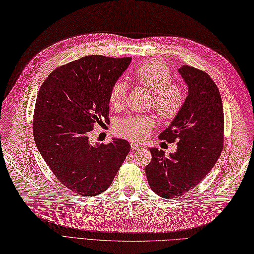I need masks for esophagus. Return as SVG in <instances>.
Segmentation results:
<instances>
[{"label":"esophagus","mask_w":254,"mask_h":254,"mask_svg":"<svg viewBox=\"0 0 254 254\" xmlns=\"http://www.w3.org/2000/svg\"><path fill=\"white\" fill-rule=\"evenodd\" d=\"M130 146H132V149H133V150H138V149H140V145L137 144V143H134V142H132V144H130Z\"/></svg>","instance_id":"1"}]
</instances>
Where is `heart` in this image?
Returning <instances> with one entry per match:
<instances>
[{
	"label": "heart",
	"instance_id": "b5f03b06",
	"mask_svg": "<svg viewBox=\"0 0 254 254\" xmlns=\"http://www.w3.org/2000/svg\"><path fill=\"white\" fill-rule=\"evenodd\" d=\"M133 77L139 85L152 92L150 108L155 109L163 119H174L182 112L186 103L185 88L172 81L168 65L159 60L146 61L135 68ZM127 99V84L122 80L114 82L109 92V101L113 108L124 106ZM157 125L154 114L128 115L121 119L117 126V133L130 141L139 142L148 137Z\"/></svg>",
	"mask_w": 254,
	"mask_h": 254
}]
</instances>
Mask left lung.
<instances>
[{
    "label": "left lung",
    "mask_w": 254,
    "mask_h": 254,
    "mask_svg": "<svg viewBox=\"0 0 254 254\" xmlns=\"http://www.w3.org/2000/svg\"><path fill=\"white\" fill-rule=\"evenodd\" d=\"M189 95L179 115L159 135L160 140L177 142V151L165 156L151 149L145 168L151 189L163 198H174L197 186L214 167L224 148L222 97L207 72L189 65L178 69Z\"/></svg>",
    "instance_id": "left-lung-1"
}]
</instances>
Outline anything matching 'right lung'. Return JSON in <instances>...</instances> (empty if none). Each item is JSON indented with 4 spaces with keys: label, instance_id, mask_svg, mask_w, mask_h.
Listing matches in <instances>:
<instances>
[{
    "label": "right lung",
    "instance_id": "add662e5",
    "mask_svg": "<svg viewBox=\"0 0 254 254\" xmlns=\"http://www.w3.org/2000/svg\"><path fill=\"white\" fill-rule=\"evenodd\" d=\"M130 60L86 56L56 68L39 89L35 142L57 179L73 193L104 192L130 150L124 139L97 145L88 139L95 124L110 120V88Z\"/></svg>",
    "mask_w": 254,
    "mask_h": 254
}]
</instances>
